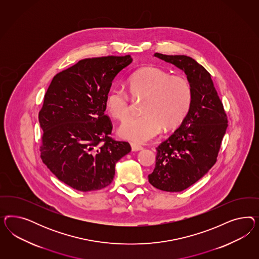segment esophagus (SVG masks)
Segmentation results:
<instances>
[{"mask_svg":"<svg viewBox=\"0 0 259 259\" xmlns=\"http://www.w3.org/2000/svg\"><path fill=\"white\" fill-rule=\"evenodd\" d=\"M131 148H132V151H134V152H138V151L142 150L141 145H138V144H135V143H131Z\"/></svg>","mask_w":259,"mask_h":259,"instance_id":"34e87169","label":"esophagus"}]
</instances>
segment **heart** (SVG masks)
I'll return each mask as SVG.
<instances>
[{"label":"heart","instance_id":"heart-1","mask_svg":"<svg viewBox=\"0 0 259 259\" xmlns=\"http://www.w3.org/2000/svg\"><path fill=\"white\" fill-rule=\"evenodd\" d=\"M133 97H145L141 105L143 115L130 117L120 125L121 138L135 143H145L160 133L180 125L187 116L193 101L188 79L170 76L167 71L148 66L133 73L127 81ZM130 98L122 88H113L106 96L105 106L110 115L123 120L129 115Z\"/></svg>","mask_w":259,"mask_h":259}]
</instances>
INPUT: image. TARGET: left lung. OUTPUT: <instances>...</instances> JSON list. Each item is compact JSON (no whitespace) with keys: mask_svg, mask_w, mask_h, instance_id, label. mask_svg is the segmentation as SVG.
I'll use <instances>...</instances> for the list:
<instances>
[{"mask_svg":"<svg viewBox=\"0 0 259 259\" xmlns=\"http://www.w3.org/2000/svg\"><path fill=\"white\" fill-rule=\"evenodd\" d=\"M154 56L183 71L193 90L187 116L157 146L156 166L148 176L155 188L181 192L200 180L215 163L228 127L227 116L211 75L202 65L188 56Z\"/></svg>","mask_w":259,"mask_h":259,"instance_id":"left-lung-1","label":"left lung"}]
</instances>
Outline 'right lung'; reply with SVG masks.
I'll return each instance as SVG.
<instances>
[{
    "mask_svg": "<svg viewBox=\"0 0 259 259\" xmlns=\"http://www.w3.org/2000/svg\"><path fill=\"white\" fill-rule=\"evenodd\" d=\"M130 55L84 59L57 74L39 113L40 157L58 180L81 192L101 190L113 181L115 166L131 151L110 138L104 114L112 81L132 63Z\"/></svg>",
    "mask_w": 259,
    "mask_h": 259,
    "instance_id": "right-lung-1",
    "label": "right lung"
}]
</instances>
